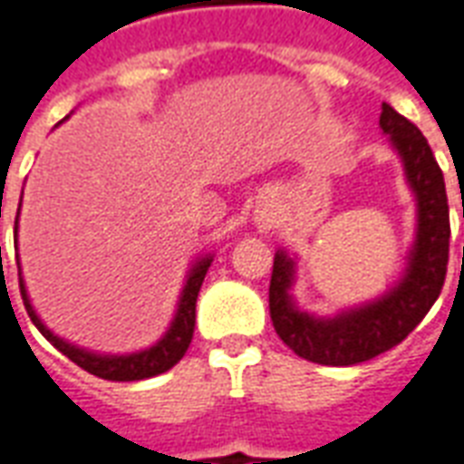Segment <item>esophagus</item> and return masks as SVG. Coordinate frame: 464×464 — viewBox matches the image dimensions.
I'll list each match as a JSON object with an SVG mask.
<instances>
[{
    "instance_id": "esophagus-1",
    "label": "esophagus",
    "mask_w": 464,
    "mask_h": 464,
    "mask_svg": "<svg viewBox=\"0 0 464 464\" xmlns=\"http://www.w3.org/2000/svg\"><path fill=\"white\" fill-rule=\"evenodd\" d=\"M268 226H271V223H268V221H266V223H263V228H268Z\"/></svg>"
}]
</instances>
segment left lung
Segmentation results:
<instances>
[{
  "instance_id": "obj_1",
  "label": "left lung",
  "mask_w": 464,
  "mask_h": 464,
  "mask_svg": "<svg viewBox=\"0 0 464 464\" xmlns=\"http://www.w3.org/2000/svg\"><path fill=\"white\" fill-rule=\"evenodd\" d=\"M380 129L388 133L392 149L402 159L405 179L418 201V231L402 278L375 301L333 318H318L298 311L293 301L295 261L285 251H278L273 258L268 288L273 328L295 355L318 365H355L395 348L428 315L448 273V193L428 139L390 104H382Z\"/></svg>"
}]
</instances>
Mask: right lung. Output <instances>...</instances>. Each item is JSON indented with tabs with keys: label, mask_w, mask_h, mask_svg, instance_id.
Masks as SVG:
<instances>
[{
	"label": "right lung",
	"mask_w": 464,
	"mask_h": 464,
	"mask_svg": "<svg viewBox=\"0 0 464 464\" xmlns=\"http://www.w3.org/2000/svg\"><path fill=\"white\" fill-rule=\"evenodd\" d=\"M22 206V203H19ZM16 223H19V216L14 221V243H16ZM213 256H203L198 261L193 263L191 271L186 276V285H183L181 295H179V308H176V315H173L169 331L163 335L161 341L151 345V348L139 350V353H129V355H102V353H92V350L76 348L72 343H66L64 338H59L54 333L46 328L42 318L36 315V311L32 308V301L26 295L24 278H22V266L16 261V268H19V291H22V301H24V308L29 313V318L34 323L39 333L44 335L46 341L52 343L59 353H64L66 358L76 362L79 368H84L86 372H92L96 378L104 380H116V382H131V380H143L153 378V375H161L166 370H171L179 360L186 355V350L191 345L193 338V325H196V298H198V291H201V283L206 278V271L211 266Z\"/></svg>",
	"instance_id": "add662e5"
}]
</instances>
